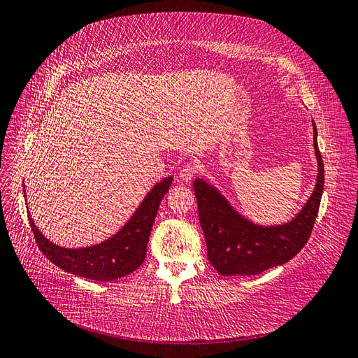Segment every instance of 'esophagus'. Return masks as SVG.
I'll return each mask as SVG.
<instances>
[{
	"label": "esophagus",
	"mask_w": 358,
	"mask_h": 358,
	"mask_svg": "<svg viewBox=\"0 0 358 358\" xmlns=\"http://www.w3.org/2000/svg\"><path fill=\"white\" fill-rule=\"evenodd\" d=\"M200 172V164H196V163H187L186 166H183L181 167V171H180V180L181 181H191L196 173Z\"/></svg>",
	"instance_id": "esophagus-1"
}]
</instances>
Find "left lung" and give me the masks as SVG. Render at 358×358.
<instances>
[{
	"label": "left lung",
	"instance_id": "obj_1",
	"mask_svg": "<svg viewBox=\"0 0 358 358\" xmlns=\"http://www.w3.org/2000/svg\"><path fill=\"white\" fill-rule=\"evenodd\" d=\"M313 126L318 162L317 185L305 208L292 222L271 227L257 226L238 215L215 187L200 178L194 181L208 258L218 273L226 277L257 275L289 262L308 243L320 208L324 185L323 159L318 150L314 121Z\"/></svg>",
	"mask_w": 358,
	"mask_h": 358
}]
</instances>
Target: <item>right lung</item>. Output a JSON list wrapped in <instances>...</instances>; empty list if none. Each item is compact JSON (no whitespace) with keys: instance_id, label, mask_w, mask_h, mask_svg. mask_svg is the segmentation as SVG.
Returning a JSON list of instances; mask_svg holds the SVG:
<instances>
[{"instance_id":"obj_1","label":"right lung","mask_w":358,"mask_h":358,"mask_svg":"<svg viewBox=\"0 0 358 358\" xmlns=\"http://www.w3.org/2000/svg\"><path fill=\"white\" fill-rule=\"evenodd\" d=\"M172 178L167 177L152 187L134 217L117 235L96 246L66 249L53 245L36 229L29 217L34 238L45 258L73 275L96 281L117 280L136 271L148 252L149 235L163 196L169 191Z\"/></svg>"}]
</instances>
